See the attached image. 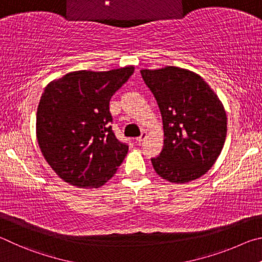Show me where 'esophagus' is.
Segmentation results:
<instances>
[{
    "instance_id": "1",
    "label": "esophagus",
    "mask_w": 262,
    "mask_h": 262,
    "mask_svg": "<svg viewBox=\"0 0 262 262\" xmlns=\"http://www.w3.org/2000/svg\"><path fill=\"white\" fill-rule=\"evenodd\" d=\"M147 138V132L146 131H143L141 132V135L138 137V138H137V141H138V143H143V141Z\"/></svg>"
}]
</instances>
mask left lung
I'll return each instance as SVG.
<instances>
[{
	"label": "left lung",
	"mask_w": 262,
	"mask_h": 262,
	"mask_svg": "<svg viewBox=\"0 0 262 262\" xmlns=\"http://www.w3.org/2000/svg\"><path fill=\"white\" fill-rule=\"evenodd\" d=\"M162 116L164 145L150 159L160 177L187 183L205 175L216 161L227 136L221 101L196 73L176 67L141 70Z\"/></svg>",
	"instance_id": "obj_1"
}]
</instances>
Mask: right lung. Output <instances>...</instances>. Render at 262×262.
I'll use <instances>...</instances> for the list:
<instances>
[{
  "label": "right lung",
  "mask_w": 262,
  "mask_h": 262,
  "mask_svg": "<svg viewBox=\"0 0 262 262\" xmlns=\"http://www.w3.org/2000/svg\"><path fill=\"white\" fill-rule=\"evenodd\" d=\"M134 71H75L45 89L36 138L46 161L69 184L100 187L121 166L128 145L114 134L109 102Z\"/></svg>",
  "instance_id": "obj_1"
}]
</instances>
